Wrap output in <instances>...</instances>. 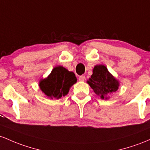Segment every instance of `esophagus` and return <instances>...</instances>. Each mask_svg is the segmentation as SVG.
<instances>
[{
  "instance_id": "34e87169",
  "label": "esophagus",
  "mask_w": 150,
  "mask_h": 150,
  "mask_svg": "<svg viewBox=\"0 0 150 150\" xmlns=\"http://www.w3.org/2000/svg\"><path fill=\"white\" fill-rule=\"evenodd\" d=\"M85 79H86V77H85V76H80L79 77V81H83L84 80H85Z\"/></svg>"
}]
</instances>
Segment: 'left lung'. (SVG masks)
I'll return each mask as SVG.
<instances>
[{
	"label": "left lung",
	"mask_w": 150,
	"mask_h": 150,
	"mask_svg": "<svg viewBox=\"0 0 150 150\" xmlns=\"http://www.w3.org/2000/svg\"><path fill=\"white\" fill-rule=\"evenodd\" d=\"M93 91L102 99H108V96L115 92L119 88V81L108 71L104 65H96L93 74L87 81Z\"/></svg>",
	"instance_id": "left-lung-1"
}]
</instances>
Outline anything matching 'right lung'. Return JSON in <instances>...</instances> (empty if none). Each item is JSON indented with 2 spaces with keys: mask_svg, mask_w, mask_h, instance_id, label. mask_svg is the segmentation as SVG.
Instances as JSON below:
<instances>
[{
  "mask_svg": "<svg viewBox=\"0 0 150 150\" xmlns=\"http://www.w3.org/2000/svg\"><path fill=\"white\" fill-rule=\"evenodd\" d=\"M74 73L69 71L62 66L53 69L46 79L40 81V88L47 96L59 99L65 96L71 86L76 82Z\"/></svg>",
  "mask_w": 150,
  "mask_h": 150,
  "instance_id": "1",
  "label": "right lung"
}]
</instances>
